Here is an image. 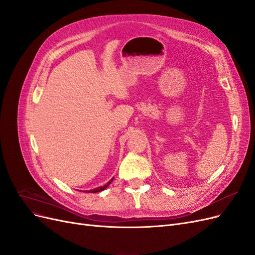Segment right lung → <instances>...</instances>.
I'll use <instances>...</instances> for the list:
<instances>
[{
    "label": "right lung",
    "mask_w": 255,
    "mask_h": 255,
    "mask_svg": "<svg viewBox=\"0 0 255 255\" xmlns=\"http://www.w3.org/2000/svg\"><path fill=\"white\" fill-rule=\"evenodd\" d=\"M113 180H114V177H113V179L109 182V183H107L106 185H104V186H101V187H98V188H96V189H91V190H89L88 192H99V191H102V190H104L105 188H107V186H109V185L113 182Z\"/></svg>",
    "instance_id": "right-lung-1"
}]
</instances>
